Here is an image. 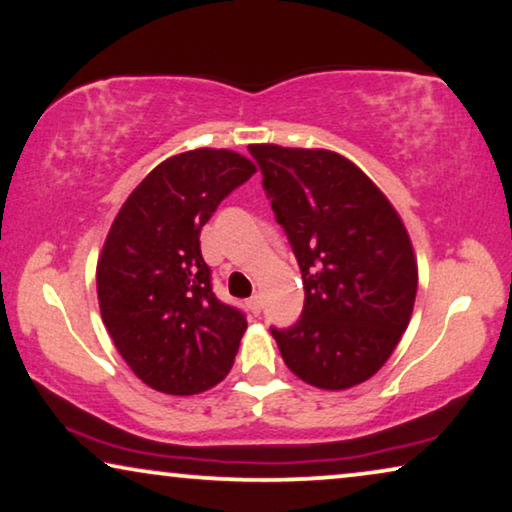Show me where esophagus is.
I'll use <instances>...</instances> for the list:
<instances>
[{
	"label": "esophagus",
	"instance_id": "esophagus-1",
	"mask_svg": "<svg viewBox=\"0 0 512 512\" xmlns=\"http://www.w3.org/2000/svg\"><path fill=\"white\" fill-rule=\"evenodd\" d=\"M247 307H249L251 314L258 316V314H261V298H258V295H254V298H249Z\"/></svg>",
	"mask_w": 512,
	"mask_h": 512
}]
</instances>
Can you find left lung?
I'll list each match as a JSON object with an SVG mask.
<instances>
[{"label":"left lung","mask_w":512,"mask_h":512,"mask_svg":"<svg viewBox=\"0 0 512 512\" xmlns=\"http://www.w3.org/2000/svg\"><path fill=\"white\" fill-rule=\"evenodd\" d=\"M272 210L300 263L305 309L272 328L286 367L321 390H348L379 372L409 328L416 251L388 196L332 150L249 145Z\"/></svg>","instance_id":"8db88e82"}]
</instances>
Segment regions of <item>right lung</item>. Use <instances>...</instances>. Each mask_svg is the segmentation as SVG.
I'll list each match as a JSON object with an SVG mask.
<instances>
[{"label":"right lung","mask_w":512,"mask_h":512,"mask_svg":"<svg viewBox=\"0 0 512 512\" xmlns=\"http://www.w3.org/2000/svg\"><path fill=\"white\" fill-rule=\"evenodd\" d=\"M254 173V161L224 147L168 157L131 191L103 242V325L131 372L164 395H198L231 372L247 318L214 298L201 228Z\"/></svg>","instance_id":"1"}]
</instances>
